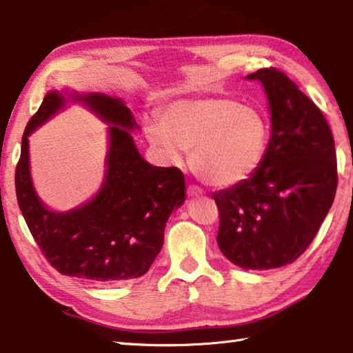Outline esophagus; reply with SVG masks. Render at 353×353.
I'll return each mask as SVG.
<instances>
[{
    "mask_svg": "<svg viewBox=\"0 0 353 353\" xmlns=\"http://www.w3.org/2000/svg\"><path fill=\"white\" fill-rule=\"evenodd\" d=\"M187 194H188V197H199L203 194V191L199 187H196V185H190L187 190Z\"/></svg>",
    "mask_w": 353,
    "mask_h": 353,
    "instance_id": "esophagus-1",
    "label": "esophagus"
}]
</instances>
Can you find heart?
I'll return each instance as SVG.
<instances>
[{
	"label": "heart",
	"mask_w": 353,
	"mask_h": 353,
	"mask_svg": "<svg viewBox=\"0 0 353 353\" xmlns=\"http://www.w3.org/2000/svg\"><path fill=\"white\" fill-rule=\"evenodd\" d=\"M145 136L159 159L181 166L190 152L194 174L214 188L234 187L253 176L265 157L270 128L252 105L228 97L179 99L145 121Z\"/></svg>",
	"instance_id": "b5f03b06"
}]
</instances>
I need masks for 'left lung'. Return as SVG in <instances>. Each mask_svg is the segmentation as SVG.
I'll list each match as a JSON object with an SVG mask.
<instances>
[{
    "mask_svg": "<svg viewBox=\"0 0 353 353\" xmlns=\"http://www.w3.org/2000/svg\"><path fill=\"white\" fill-rule=\"evenodd\" d=\"M267 94L272 131L253 176L214 193L217 245L242 270L292 264L315 238L336 193V154L323 112L278 69L245 77Z\"/></svg>",
    "mask_w": 353,
    "mask_h": 353,
    "instance_id": "1",
    "label": "left lung"
}]
</instances>
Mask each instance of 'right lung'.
<instances>
[{
	"instance_id": "right-lung-1",
	"label": "right lung",
	"mask_w": 353,
	"mask_h": 353,
	"mask_svg": "<svg viewBox=\"0 0 353 353\" xmlns=\"http://www.w3.org/2000/svg\"><path fill=\"white\" fill-rule=\"evenodd\" d=\"M69 103H79L108 125L105 174L95 196L79 208L55 212L44 204L30 174V134ZM136 119L125 101L101 92L52 89L26 126L15 188L20 210L46 259L61 274L117 284L150 270L163 245L166 221L185 202L177 168L154 166L140 154Z\"/></svg>"
}]
</instances>
